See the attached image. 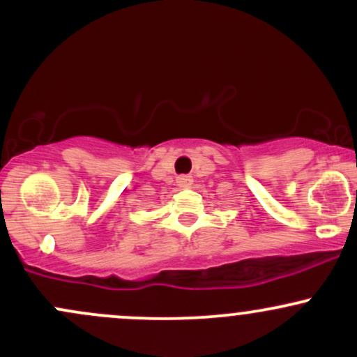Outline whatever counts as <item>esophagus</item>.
I'll return each mask as SVG.
<instances>
[{"label":"esophagus","instance_id":"1","mask_svg":"<svg viewBox=\"0 0 357 357\" xmlns=\"http://www.w3.org/2000/svg\"><path fill=\"white\" fill-rule=\"evenodd\" d=\"M176 183H178L179 188H190L191 184H192V178H191V176H186V174L178 176Z\"/></svg>","mask_w":357,"mask_h":357}]
</instances>
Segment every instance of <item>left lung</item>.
Listing matches in <instances>:
<instances>
[{"mask_svg":"<svg viewBox=\"0 0 357 357\" xmlns=\"http://www.w3.org/2000/svg\"><path fill=\"white\" fill-rule=\"evenodd\" d=\"M356 196H357V191H356Z\"/></svg>","mask_w":357,"mask_h":357,"instance_id":"8db88e82","label":"left lung"}]
</instances>
